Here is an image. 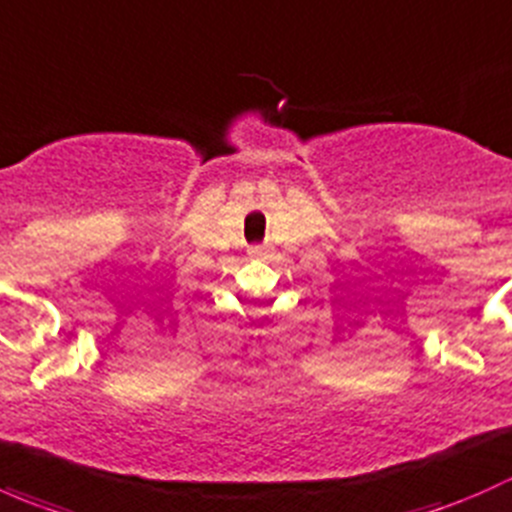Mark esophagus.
I'll return each instance as SVG.
<instances>
[{
	"instance_id": "esophagus-1",
	"label": "esophagus",
	"mask_w": 512,
	"mask_h": 512,
	"mask_svg": "<svg viewBox=\"0 0 512 512\" xmlns=\"http://www.w3.org/2000/svg\"><path fill=\"white\" fill-rule=\"evenodd\" d=\"M262 252H265V247H262V245L250 247V255H262Z\"/></svg>"
}]
</instances>
